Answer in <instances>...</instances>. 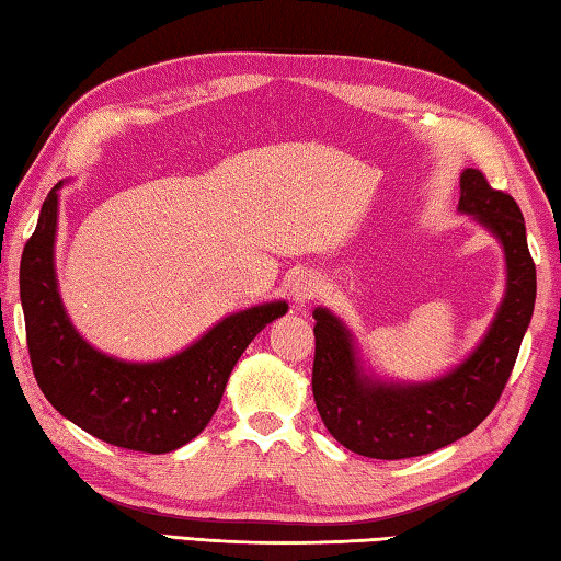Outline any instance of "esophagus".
Instances as JSON below:
<instances>
[{
    "mask_svg": "<svg viewBox=\"0 0 561 561\" xmlns=\"http://www.w3.org/2000/svg\"><path fill=\"white\" fill-rule=\"evenodd\" d=\"M319 291V279L314 274H299V277H294L291 282V299L294 304H299V307H307V304L317 297Z\"/></svg>",
    "mask_w": 561,
    "mask_h": 561,
    "instance_id": "esophagus-1",
    "label": "esophagus"
}]
</instances>
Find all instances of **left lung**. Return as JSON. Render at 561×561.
<instances>
[{"mask_svg":"<svg viewBox=\"0 0 561 561\" xmlns=\"http://www.w3.org/2000/svg\"><path fill=\"white\" fill-rule=\"evenodd\" d=\"M458 210L495 237L505 252V297L468 358L433 381L396 383L366 371L356 339L327 307L314 309L311 391L321 421L351 453L403 460L445 448L485 421L505 388L537 297L525 217L507 193L465 168Z\"/></svg>","mask_w":561,"mask_h":561,"instance_id":"left-lung-1","label":"left lung"}]
</instances>
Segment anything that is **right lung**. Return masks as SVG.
<instances>
[{
  "label": "right lung",
  "mask_w": 561,
  "mask_h": 561,
  "mask_svg": "<svg viewBox=\"0 0 561 561\" xmlns=\"http://www.w3.org/2000/svg\"><path fill=\"white\" fill-rule=\"evenodd\" d=\"M61 185L46 195L19 267L36 383L56 411L93 438L153 455L183 448L210 423L242 351L264 327L287 314L289 304L277 299L234 311L187 348L160 360L103 354L76 331L59 294L54 242Z\"/></svg>",
  "instance_id": "right-lung-1"
}]
</instances>
